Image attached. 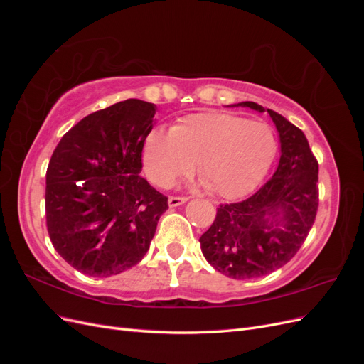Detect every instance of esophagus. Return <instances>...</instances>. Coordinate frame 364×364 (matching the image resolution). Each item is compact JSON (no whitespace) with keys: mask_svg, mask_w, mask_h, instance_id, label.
<instances>
[{"mask_svg":"<svg viewBox=\"0 0 364 364\" xmlns=\"http://www.w3.org/2000/svg\"><path fill=\"white\" fill-rule=\"evenodd\" d=\"M186 200H188V197H176V196H171L170 199H168V206H170V208L181 206V205H183Z\"/></svg>","mask_w":364,"mask_h":364,"instance_id":"esophagus-1","label":"esophagus"}]
</instances>
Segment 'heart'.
Returning <instances> with one entry per match:
<instances>
[{"instance_id": "1", "label": "heart", "mask_w": 364, "mask_h": 364, "mask_svg": "<svg viewBox=\"0 0 364 364\" xmlns=\"http://www.w3.org/2000/svg\"><path fill=\"white\" fill-rule=\"evenodd\" d=\"M277 153L272 127L258 119L205 112L183 118L170 132L153 129L142 146L147 178L170 188L193 173L213 194L237 199L255 186Z\"/></svg>"}]
</instances>
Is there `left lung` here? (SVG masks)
<instances>
[{
  "label": "left lung",
  "mask_w": 364,
  "mask_h": 364,
  "mask_svg": "<svg viewBox=\"0 0 364 364\" xmlns=\"http://www.w3.org/2000/svg\"><path fill=\"white\" fill-rule=\"evenodd\" d=\"M232 106L267 111L279 134L281 158L272 179L255 194L217 208L214 223L199 241L215 270L253 279L287 264L310 232L318 205V164L304 132L287 118L253 102Z\"/></svg>",
  "instance_id": "8db88e82"
}]
</instances>
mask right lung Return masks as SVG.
<instances>
[{
	"mask_svg": "<svg viewBox=\"0 0 364 364\" xmlns=\"http://www.w3.org/2000/svg\"><path fill=\"white\" fill-rule=\"evenodd\" d=\"M156 106L129 98L80 119L47 170L50 240L70 266L107 278L138 264L167 211V197L141 178L142 146Z\"/></svg>",
	"mask_w": 364,
	"mask_h": 364,
	"instance_id": "1",
	"label": "right lung"
}]
</instances>
